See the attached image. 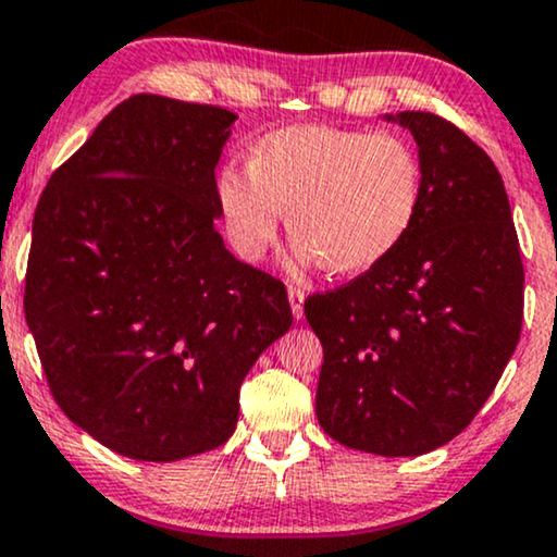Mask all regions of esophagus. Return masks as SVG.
<instances>
[{
    "instance_id": "1",
    "label": "esophagus",
    "mask_w": 557,
    "mask_h": 557,
    "mask_svg": "<svg viewBox=\"0 0 557 557\" xmlns=\"http://www.w3.org/2000/svg\"><path fill=\"white\" fill-rule=\"evenodd\" d=\"M287 298H290V309H293V317L296 319H304V290L296 285L287 287Z\"/></svg>"
}]
</instances>
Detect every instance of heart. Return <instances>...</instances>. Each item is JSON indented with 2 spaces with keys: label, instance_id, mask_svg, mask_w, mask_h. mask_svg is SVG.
I'll return each instance as SVG.
<instances>
[{
  "label": "heart",
  "instance_id": "b5f03b06",
  "mask_svg": "<svg viewBox=\"0 0 557 557\" xmlns=\"http://www.w3.org/2000/svg\"><path fill=\"white\" fill-rule=\"evenodd\" d=\"M216 201L243 259L264 257L287 214L300 259L359 274L411 235L424 207V164L395 133L293 125L253 144L248 172L222 170Z\"/></svg>",
  "mask_w": 557,
  "mask_h": 557
}]
</instances>
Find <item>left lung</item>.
<instances>
[{"instance_id":"1","label":"left lung","mask_w":557,"mask_h":557,"mask_svg":"<svg viewBox=\"0 0 557 557\" xmlns=\"http://www.w3.org/2000/svg\"><path fill=\"white\" fill-rule=\"evenodd\" d=\"M424 164V207L398 251L306 298L322 341L317 419L374 456H421L461 434L523 322L519 235L500 172L461 127L398 112Z\"/></svg>"}]
</instances>
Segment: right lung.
<instances>
[{
	"label": "right lung",
	"mask_w": 557,
	"mask_h": 557,
	"mask_svg": "<svg viewBox=\"0 0 557 557\" xmlns=\"http://www.w3.org/2000/svg\"><path fill=\"white\" fill-rule=\"evenodd\" d=\"M233 123L222 107L131 96L38 198L23 306L49 389L136 461L227 443L248 369L293 324L285 285L214 227Z\"/></svg>",
	"instance_id": "1"
}]
</instances>
